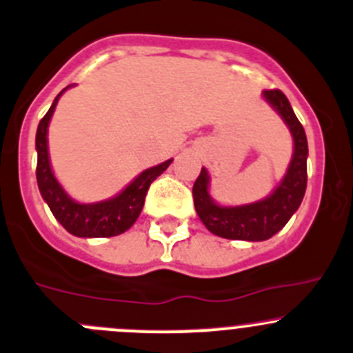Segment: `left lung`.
Masks as SVG:
<instances>
[{
	"label": "left lung",
	"instance_id": "1",
	"mask_svg": "<svg viewBox=\"0 0 353 353\" xmlns=\"http://www.w3.org/2000/svg\"><path fill=\"white\" fill-rule=\"evenodd\" d=\"M263 97L279 112L295 141V153L285 179L274 193L262 201L243 207H219L208 194V174L201 169L193 184V201L198 217L205 228L225 239L263 241L281 231L296 208L300 207L307 188V136L303 125L296 119L285 93L279 90H265Z\"/></svg>",
	"mask_w": 353,
	"mask_h": 353
}]
</instances>
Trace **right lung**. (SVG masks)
<instances>
[{"label":"right lung","instance_id":"add662e5","mask_svg":"<svg viewBox=\"0 0 353 353\" xmlns=\"http://www.w3.org/2000/svg\"><path fill=\"white\" fill-rule=\"evenodd\" d=\"M61 93L54 98L53 105H51L50 110L46 112V115L41 119L39 125H37L36 177L41 196L44 198L50 210L53 212L54 219L70 234L79 236V238H110V236L122 234L134 224L136 219L141 214L150 184L170 165L172 160H167L160 165L146 169L121 194H117L112 200L91 205L77 203V201L70 200L67 193L61 190L58 181L54 179L50 167V159H48V124H50V119L53 115Z\"/></svg>","mask_w":353,"mask_h":353}]
</instances>
